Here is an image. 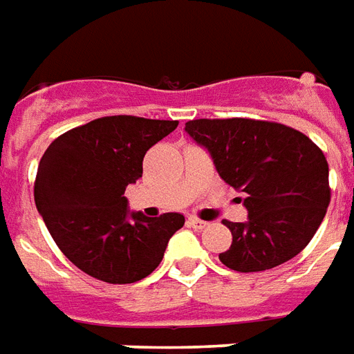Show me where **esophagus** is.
Here are the masks:
<instances>
[{"mask_svg":"<svg viewBox=\"0 0 354 354\" xmlns=\"http://www.w3.org/2000/svg\"><path fill=\"white\" fill-rule=\"evenodd\" d=\"M188 225H192L196 230H205L207 225H209V222H205V220H201V218L198 216H190L188 218Z\"/></svg>","mask_w":354,"mask_h":354,"instance_id":"1","label":"esophagus"}]
</instances>
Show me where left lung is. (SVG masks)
I'll list each match as a JSON object with an SVG mask.
<instances>
[{
    "label": "left lung",
    "instance_id": "left-lung-1",
    "mask_svg": "<svg viewBox=\"0 0 354 354\" xmlns=\"http://www.w3.org/2000/svg\"><path fill=\"white\" fill-rule=\"evenodd\" d=\"M188 134L209 149L220 177L244 192L248 222L224 220L233 235L220 261L261 272L306 248L330 203L323 151L299 130L248 117L194 119Z\"/></svg>",
    "mask_w": 354,
    "mask_h": 354
}]
</instances>
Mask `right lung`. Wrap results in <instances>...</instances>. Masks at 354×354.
<instances>
[{"label": "right lung", "mask_w": 354, "mask_h": 354, "mask_svg": "<svg viewBox=\"0 0 354 354\" xmlns=\"http://www.w3.org/2000/svg\"><path fill=\"white\" fill-rule=\"evenodd\" d=\"M177 121L108 115L55 138L35 177V205L59 250L106 283H134L160 265L179 212L147 218L127 209L124 190L143 174V156Z\"/></svg>", "instance_id": "right-lung-1"}]
</instances>
